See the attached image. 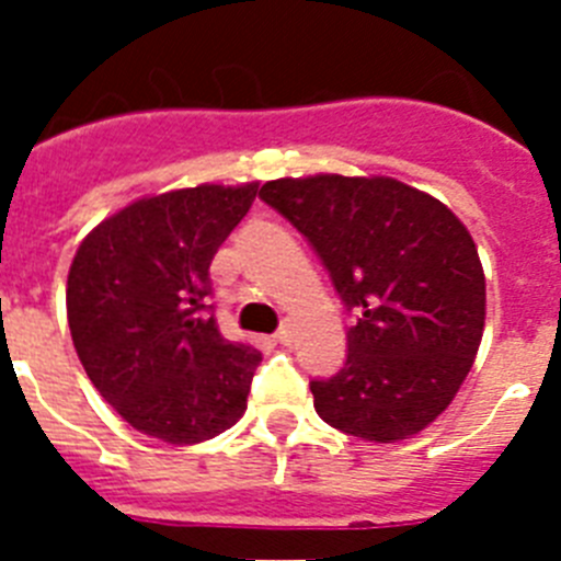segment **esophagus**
Listing matches in <instances>:
<instances>
[{
  "label": "esophagus",
  "instance_id": "obj_1",
  "mask_svg": "<svg viewBox=\"0 0 561 561\" xmlns=\"http://www.w3.org/2000/svg\"><path fill=\"white\" fill-rule=\"evenodd\" d=\"M275 342H277V345H289V342H291V329H289V325H284V329L277 331Z\"/></svg>",
  "mask_w": 561,
  "mask_h": 561
}]
</instances>
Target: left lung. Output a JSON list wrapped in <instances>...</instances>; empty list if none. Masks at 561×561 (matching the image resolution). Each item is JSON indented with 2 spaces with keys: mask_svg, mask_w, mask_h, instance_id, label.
Returning a JSON list of instances; mask_svg holds the SVG:
<instances>
[{
  "mask_svg": "<svg viewBox=\"0 0 561 561\" xmlns=\"http://www.w3.org/2000/svg\"><path fill=\"white\" fill-rule=\"evenodd\" d=\"M257 196L309 238L356 314L340 374L311 381L317 415L376 444L427 430L483 340L485 275L463 221L393 176H284Z\"/></svg>",
  "mask_w": 561,
  "mask_h": 561,
  "instance_id": "left-lung-1",
  "label": "left lung"
}]
</instances>
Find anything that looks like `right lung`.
Here are the masks:
<instances>
[{"instance_id": "add662e5", "label": "right lung", "mask_w": 561, "mask_h": 561, "mask_svg": "<svg viewBox=\"0 0 561 561\" xmlns=\"http://www.w3.org/2000/svg\"><path fill=\"white\" fill-rule=\"evenodd\" d=\"M255 193L247 182L142 196L103 219L72 257V345L137 433L191 447L244 415L261 351L225 340L207 297L213 255Z\"/></svg>"}]
</instances>
